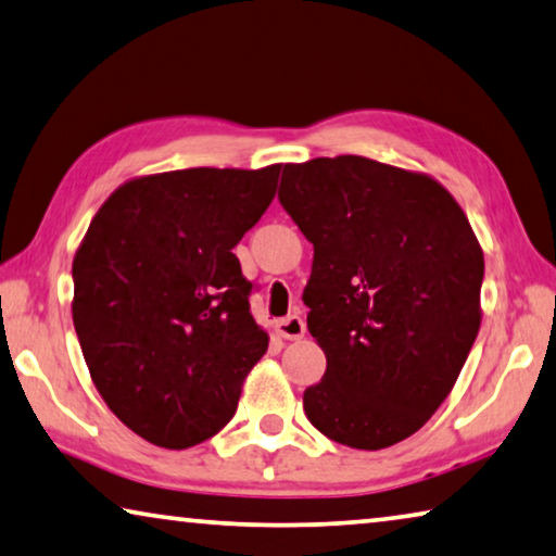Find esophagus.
Here are the masks:
<instances>
[{"label": "esophagus", "mask_w": 556, "mask_h": 556, "mask_svg": "<svg viewBox=\"0 0 556 556\" xmlns=\"http://www.w3.org/2000/svg\"><path fill=\"white\" fill-rule=\"evenodd\" d=\"M275 331L279 333L281 339H287V341H296V339H302L304 333H306V324H304L302 316L292 314V316H287V319H279V321H275Z\"/></svg>", "instance_id": "obj_1"}]
</instances>
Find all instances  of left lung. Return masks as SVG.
Masks as SVG:
<instances>
[{
	"label": "left lung",
	"mask_w": 556,
	"mask_h": 556,
	"mask_svg": "<svg viewBox=\"0 0 556 556\" xmlns=\"http://www.w3.org/2000/svg\"><path fill=\"white\" fill-rule=\"evenodd\" d=\"M279 202L314 244L304 287L326 354L304 413L356 451L401 443L438 410L480 331L482 250L428 175L361 155L285 165Z\"/></svg>",
	"instance_id": "1"
}]
</instances>
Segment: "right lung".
I'll list each match as a JSON object with an SVG mask.
<instances>
[{
  "label": "right lung",
  "instance_id": "add662e5",
  "mask_svg": "<svg viewBox=\"0 0 556 556\" xmlns=\"http://www.w3.org/2000/svg\"><path fill=\"white\" fill-rule=\"evenodd\" d=\"M279 165L190 167L130 180L74 257V326L109 408L148 443L182 451L237 410L267 351L232 247L260 223Z\"/></svg>",
  "mask_w": 556,
  "mask_h": 556
}]
</instances>
